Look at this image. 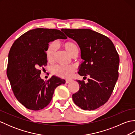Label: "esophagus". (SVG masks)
I'll return each instance as SVG.
<instances>
[{
	"mask_svg": "<svg viewBox=\"0 0 135 135\" xmlns=\"http://www.w3.org/2000/svg\"><path fill=\"white\" fill-rule=\"evenodd\" d=\"M73 81V80L72 79H67L65 81V82L67 83V84H69V83H70V82H71Z\"/></svg>",
	"mask_w": 135,
	"mask_h": 135,
	"instance_id": "obj_1",
	"label": "esophagus"
}]
</instances>
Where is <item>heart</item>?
<instances>
[{
  "label": "heart",
  "mask_w": 135,
  "mask_h": 135,
  "mask_svg": "<svg viewBox=\"0 0 135 135\" xmlns=\"http://www.w3.org/2000/svg\"><path fill=\"white\" fill-rule=\"evenodd\" d=\"M62 45L65 50L71 57L73 56L74 54L78 53V48L74 42L68 41L64 43ZM57 50V45L54 42H50L48 45L46 50V55L49 62H51L53 61ZM74 71H75V68L73 66H62L58 65L53 67L51 72L54 75L59 77L68 78L73 75Z\"/></svg>",
  "instance_id": "b5f03b06"
}]
</instances>
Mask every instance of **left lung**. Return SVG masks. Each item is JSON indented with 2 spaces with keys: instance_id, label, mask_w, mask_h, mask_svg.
Masks as SVG:
<instances>
[{
  "instance_id": "obj_1",
  "label": "left lung",
  "mask_w": 135,
  "mask_h": 135,
  "mask_svg": "<svg viewBox=\"0 0 135 135\" xmlns=\"http://www.w3.org/2000/svg\"><path fill=\"white\" fill-rule=\"evenodd\" d=\"M78 44L81 59V76L89 75L88 83L76 81L79 89L73 94L75 104L85 110H93L108 101L118 78L119 55L108 37L89 29H62ZM85 77V76H84Z\"/></svg>"
}]
</instances>
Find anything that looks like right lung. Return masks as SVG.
<instances>
[{"mask_svg": "<svg viewBox=\"0 0 135 135\" xmlns=\"http://www.w3.org/2000/svg\"><path fill=\"white\" fill-rule=\"evenodd\" d=\"M67 38L58 30L36 28L27 31L13 44L8 53L7 75L14 96L27 108H44L50 103L54 89L65 84V80L56 76L44 81L40 69L47 65L49 43Z\"/></svg>", "mask_w": 135, "mask_h": 135, "instance_id": "add662e5", "label": "right lung"}]
</instances>
